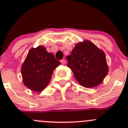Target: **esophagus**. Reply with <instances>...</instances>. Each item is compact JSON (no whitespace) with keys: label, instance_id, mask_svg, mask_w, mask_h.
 I'll return each mask as SVG.
<instances>
[{"label":"esophagus","instance_id":"obj_1","mask_svg":"<svg viewBox=\"0 0 128 128\" xmlns=\"http://www.w3.org/2000/svg\"><path fill=\"white\" fill-rule=\"evenodd\" d=\"M60 62H61L62 64H64L66 63V60L65 59H62V60H60Z\"/></svg>","mask_w":128,"mask_h":128}]
</instances>
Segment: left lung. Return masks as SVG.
Segmentation results:
<instances>
[{
	"instance_id": "obj_1",
	"label": "left lung",
	"mask_w": 128,
	"mask_h": 128,
	"mask_svg": "<svg viewBox=\"0 0 128 128\" xmlns=\"http://www.w3.org/2000/svg\"><path fill=\"white\" fill-rule=\"evenodd\" d=\"M68 67L80 86L93 88L104 81L108 72L105 54L89 40L76 44L67 56Z\"/></svg>"
}]
</instances>
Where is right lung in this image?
<instances>
[{
    "label": "right lung",
    "mask_w": 128,
    "mask_h": 128,
    "mask_svg": "<svg viewBox=\"0 0 128 128\" xmlns=\"http://www.w3.org/2000/svg\"><path fill=\"white\" fill-rule=\"evenodd\" d=\"M60 64L53 54L48 52L44 46L33 48L22 65L24 85L32 91H42L50 82L54 70Z\"/></svg>",
    "instance_id": "right-lung-1"
}]
</instances>
